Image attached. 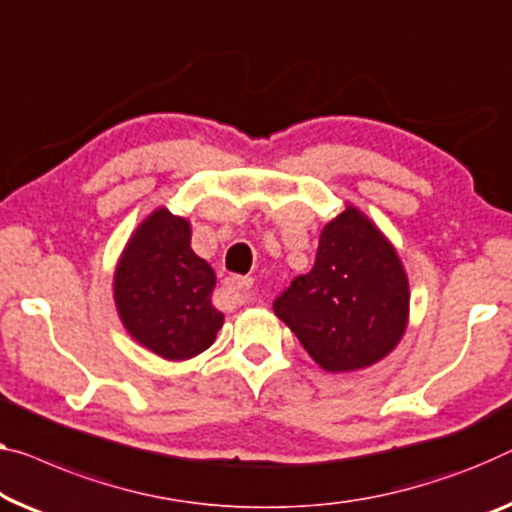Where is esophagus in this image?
Listing matches in <instances>:
<instances>
[{"mask_svg": "<svg viewBox=\"0 0 512 512\" xmlns=\"http://www.w3.org/2000/svg\"><path fill=\"white\" fill-rule=\"evenodd\" d=\"M250 289H253V280L246 276H232L225 280V292L239 303H243V299L250 294Z\"/></svg>", "mask_w": 512, "mask_h": 512, "instance_id": "esophagus-1", "label": "esophagus"}]
</instances>
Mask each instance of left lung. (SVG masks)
<instances>
[{"instance_id":"obj_1","label":"left lung","mask_w":512,"mask_h":512,"mask_svg":"<svg viewBox=\"0 0 512 512\" xmlns=\"http://www.w3.org/2000/svg\"><path fill=\"white\" fill-rule=\"evenodd\" d=\"M273 312L324 370L368 368L407 329V273L386 236L347 207L322 230L312 271L292 280Z\"/></svg>"}]
</instances>
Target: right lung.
I'll return each instance as SVG.
<instances>
[{
  "instance_id": "obj_1",
  "label": "right lung",
  "mask_w": 512,
  "mask_h": 512,
  "mask_svg": "<svg viewBox=\"0 0 512 512\" xmlns=\"http://www.w3.org/2000/svg\"><path fill=\"white\" fill-rule=\"evenodd\" d=\"M216 273L190 248L188 220L156 209L137 227L114 273V301L142 347L186 361L202 354L223 326L213 308Z\"/></svg>"
}]
</instances>
